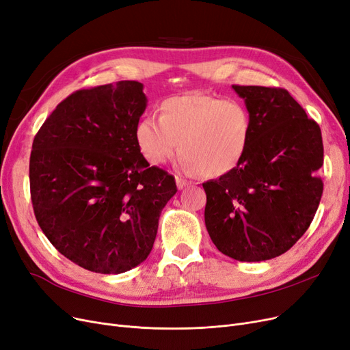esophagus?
<instances>
[{"mask_svg": "<svg viewBox=\"0 0 350 350\" xmlns=\"http://www.w3.org/2000/svg\"><path fill=\"white\" fill-rule=\"evenodd\" d=\"M176 185H177V189H178V190H183L186 186H189V181H187L186 178H183V177L177 176V177H176Z\"/></svg>", "mask_w": 350, "mask_h": 350, "instance_id": "esophagus-1", "label": "esophagus"}]
</instances>
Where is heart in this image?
Here are the masks:
<instances>
[{
	"label": "heart",
	"mask_w": 350,
	"mask_h": 350,
	"mask_svg": "<svg viewBox=\"0 0 350 350\" xmlns=\"http://www.w3.org/2000/svg\"><path fill=\"white\" fill-rule=\"evenodd\" d=\"M252 133L247 107L237 100L207 94L170 97L160 105V118L143 117L135 127L142 154L163 164L178 150L181 165L208 177L229 173L245 156Z\"/></svg>",
	"instance_id": "1"
}]
</instances>
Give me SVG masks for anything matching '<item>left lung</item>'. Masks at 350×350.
I'll list each match as a JSON object with an SVG mask.
<instances>
[{"label":"left lung","mask_w":350,"mask_h":350,"mask_svg":"<svg viewBox=\"0 0 350 350\" xmlns=\"http://www.w3.org/2000/svg\"><path fill=\"white\" fill-rule=\"evenodd\" d=\"M252 117L245 156L203 183L206 229L239 262H263L305 234L323 193L321 127L284 88L233 85Z\"/></svg>","instance_id":"1"}]
</instances>
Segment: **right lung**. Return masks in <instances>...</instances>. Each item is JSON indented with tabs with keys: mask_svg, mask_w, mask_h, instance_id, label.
<instances>
[{
	"mask_svg": "<svg viewBox=\"0 0 350 350\" xmlns=\"http://www.w3.org/2000/svg\"><path fill=\"white\" fill-rule=\"evenodd\" d=\"M146 107L139 81L79 90L34 137L36 219L59 253L90 271L118 275L143 263L177 191L174 177L140 153L135 127Z\"/></svg>",
	"mask_w": 350,
	"mask_h": 350,
	"instance_id": "add662e5",
	"label": "right lung"
}]
</instances>
